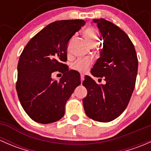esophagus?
Returning a JSON list of instances; mask_svg holds the SVG:
<instances>
[{
	"mask_svg": "<svg viewBox=\"0 0 151 151\" xmlns=\"http://www.w3.org/2000/svg\"><path fill=\"white\" fill-rule=\"evenodd\" d=\"M84 74H81V75H80V77H81V81H83V80H84Z\"/></svg>",
	"mask_w": 151,
	"mask_h": 151,
	"instance_id": "34e87169",
	"label": "esophagus"
}]
</instances>
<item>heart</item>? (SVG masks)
<instances>
[{"mask_svg": "<svg viewBox=\"0 0 151 151\" xmlns=\"http://www.w3.org/2000/svg\"><path fill=\"white\" fill-rule=\"evenodd\" d=\"M84 35L90 45H95L98 43L99 41V32L95 28L90 27L84 31ZM92 64V60L91 58H81L76 60L72 64V68L80 71L85 72L88 71V68Z\"/></svg>", "mask_w": 151, "mask_h": 151, "instance_id": "heart-1", "label": "heart"}]
</instances>
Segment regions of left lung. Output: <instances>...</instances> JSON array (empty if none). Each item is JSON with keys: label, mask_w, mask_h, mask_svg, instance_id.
<instances>
[{"label": "left lung", "mask_w": 151, "mask_h": 151, "mask_svg": "<svg viewBox=\"0 0 151 151\" xmlns=\"http://www.w3.org/2000/svg\"><path fill=\"white\" fill-rule=\"evenodd\" d=\"M93 22L97 24L104 41L100 58L91 72L94 77H104L106 83L98 85L85 76L83 85L88 94L83 103L87 116L106 123L119 117L129 104L134 89L138 60L134 46L123 30L102 18Z\"/></svg>", "instance_id": "8db88e82"}]
</instances>
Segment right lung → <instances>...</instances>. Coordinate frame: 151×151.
Wrapping results in <instances>:
<instances>
[{
  "label": "right lung",
  "instance_id": "right-lung-1",
  "mask_svg": "<svg viewBox=\"0 0 151 151\" xmlns=\"http://www.w3.org/2000/svg\"><path fill=\"white\" fill-rule=\"evenodd\" d=\"M85 24L83 19L50 23L29 41L19 57L17 92L25 112L36 122L47 124L62 118L66 101L81 83L80 73L68 70L63 62L68 42ZM57 70L64 74L59 81L51 78Z\"/></svg>",
  "mask_w": 151,
  "mask_h": 151
}]
</instances>
